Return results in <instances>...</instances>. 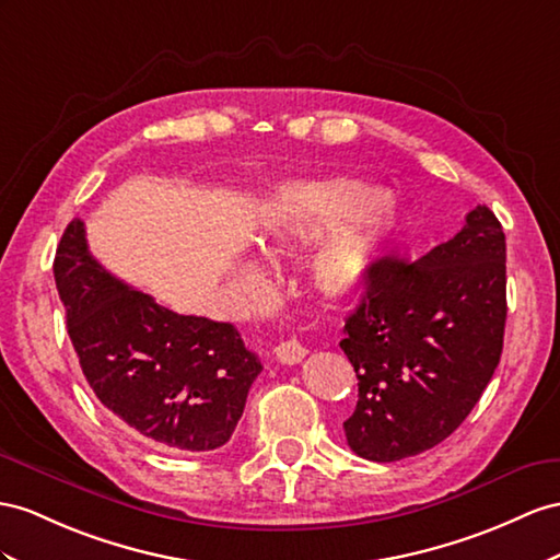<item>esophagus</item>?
Returning <instances> with one entry per match:
<instances>
[{
    "instance_id": "esophagus-1",
    "label": "esophagus",
    "mask_w": 560,
    "mask_h": 560,
    "mask_svg": "<svg viewBox=\"0 0 560 560\" xmlns=\"http://www.w3.org/2000/svg\"><path fill=\"white\" fill-rule=\"evenodd\" d=\"M305 354H307V348L300 340H295V338L293 340H281L279 346L275 348V357H277L281 364L303 362Z\"/></svg>"
}]
</instances>
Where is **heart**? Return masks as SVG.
<instances>
[{
  "instance_id": "b5f03b06",
  "label": "heart",
  "mask_w": 560,
  "mask_h": 560,
  "mask_svg": "<svg viewBox=\"0 0 560 560\" xmlns=\"http://www.w3.org/2000/svg\"><path fill=\"white\" fill-rule=\"evenodd\" d=\"M385 198L381 186L350 177L281 184L260 210L257 246L275 253L324 231L310 255V279L328 300L350 298L369 283L395 226V210ZM238 281L250 289L257 283V269L243 267Z\"/></svg>"
}]
</instances>
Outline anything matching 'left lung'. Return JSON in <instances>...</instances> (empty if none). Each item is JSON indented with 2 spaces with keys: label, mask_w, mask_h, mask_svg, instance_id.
<instances>
[{
  "label": "left lung",
  "mask_w": 560,
  "mask_h": 560,
  "mask_svg": "<svg viewBox=\"0 0 560 560\" xmlns=\"http://www.w3.org/2000/svg\"><path fill=\"white\" fill-rule=\"evenodd\" d=\"M504 326L506 236L487 206L417 262L376 260L340 340L360 381L350 450L385 464L450 438L494 374Z\"/></svg>",
  "instance_id": "8db88e82"
}]
</instances>
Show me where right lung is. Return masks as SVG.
<instances>
[{"instance_id": "obj_1", "label": "right lung", "mask_w": 560, "mask_h": 560, "mask_svg": "<svg viewBox=\"0 0 560 560\" xmlns=\"http://www.w3.org/2000/svg\"><path fill=\"white\" fill-rule=\"evenodd\" d=\"M54 279L98 402L163 450L229 442L262 371L232 324L177 314L113 277L90 253L82 220L66 226Z\"/></svg>"}]
</instances>
